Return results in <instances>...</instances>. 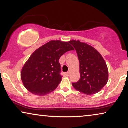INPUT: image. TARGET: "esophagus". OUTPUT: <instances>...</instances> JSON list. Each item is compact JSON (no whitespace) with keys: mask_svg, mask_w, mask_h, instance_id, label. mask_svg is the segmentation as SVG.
<instances>
[{"mask_svg":"<svg viewBox=\"0 0 128 128\" xmlns=\"http://www.w3.org/2000/svg\"><path fill=\"white\" fill-rule=\"evenodd\" d=\"M64 74H65V75H66V76H69V75H70V72H67L65 73Z\"/></svg>","mask_w":128,"mask_h":128,"instance_id":"34e87169","label":"esophagus"}]
</instances>
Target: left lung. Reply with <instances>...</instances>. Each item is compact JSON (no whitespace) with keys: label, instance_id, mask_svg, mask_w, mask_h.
Returning <instances> with one entry per match:
<instances>
[{"label":"left lung","instance_id":"left-lung-1","mask_svg":"<svg viewBox=\"0 0 128 128\" xmlns=\"http://www.w3.org/2000/svg\"><path fill=\"white\" fill-rule=\"evenodd\" d=\"M80 61V78L72 84L75 89L88 95L98 93L107 84L108 71L105 61L98 50L80 40L70 41Z\"/></svg>","mask_w":128,"mask_h":128}]
</instances>
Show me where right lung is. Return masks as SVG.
<instances>
[{
  "mask_svg": "<svg viewBox=\"0 0 128 128\" xmlns=\"http://www.w3.org/2000/svg\"><path fill=\"white\" fill-rule=\"evenodd\" d=\"M74 48L68 42L52 40L37 49L23 66L21 80L32 94L44 96L56 89L62 81L59 59Z\"/></svg>",
  "mask_w": 128,
  "mask_h": 128,
  "instance_id": "obj_1",
  "label": "right lung"
}]
</instances>
